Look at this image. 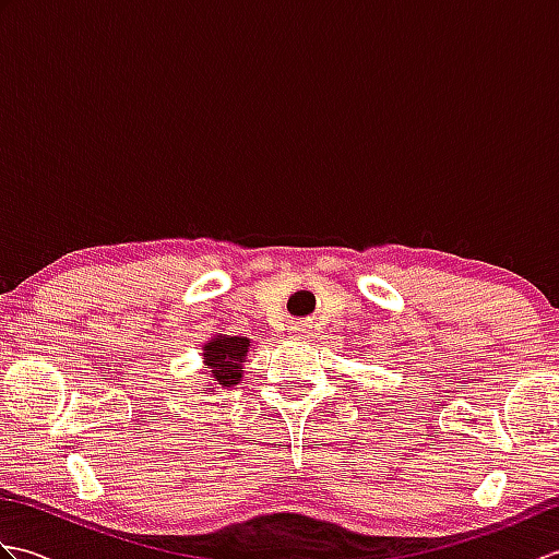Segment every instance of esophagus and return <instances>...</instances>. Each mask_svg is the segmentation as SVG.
I'll list each match as a JSON object with an SVG mask.
<instances>
[{"label":"esophagus","instance_id":"obj_1","mask_svg":"<svg viewBox=\"0 0 559 559\" xmlns=\"http://www.w3.org/2000/svg\"><path fill=\"white\" fill-rule=\"evenodd\" d=\"M290 336L293 338H305V336H310V326H307V324H293L290 326Z\"/></svg>","mask_w":559,"mask_h":559}]
</instances>
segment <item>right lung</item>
Segmentation results:
<instances>
[{"label": "right lung", "instance_id": "add662e5", "mask_svg": "<svg viewBox=\"0 0 559 559\" xmlns=\"http://www.w3.org/2000/svg\"><path fill=\"white\" fill-rule=\"evenodd\" d=\"M249 346H252V341L247 336H228V334H218L209 343H204V346H201V350H204L201 353V358H204V365L209 367L211 382L204 384L206 389L201 391V394L240 384Z\"/></svg>", "mask_w": 559, "mask_h": 559}]
</instances>
